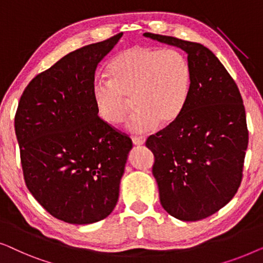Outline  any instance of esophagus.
Here are the masks:
<instances>
[{
    "mask_svg": "<svg viewBox=\"0 0 263 263\" xmlns=\"http://www.w3.org/2000/svg\"><path fill=\"white\" fill-rule=\"evenodd\" d=\"M132 142L135 145L140 146V145H143V144H145V138H144V137H133Z\"/></svg>",
    "mask_w": 263,
    "mask_h": 263,
    "instance_id": "obj_1",
    "label": "esophagus"
}]
</instances>
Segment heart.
Masks as SVG:
<instances>
[{"instance_id": "heart-1", "label": "heart", "mask_w": 263, "mask_h": 263, "mask_svg": "<svg viewBox=\"0 0 263 263\" xmlns=\"http://www.w3.org/2000/svg\"><path fill=\"white\" fill-rule=\"evenodd\" d=\"M109 80L91 86L95 112L108 125L127 120L132 133L153 131L158 124L170 125L181 116L191 89V66L179 51L136 45L121 51L107 66Z\"/></svg>"}]
</instances>
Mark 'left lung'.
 <instances>
[{
	"mask_svg": "<svg viewBox=\"0 0 263 263\" xmlns=\"http://www.w3.org/2000/svg\"><path fill=\"white\" fill-rule=\"evenodd\" d=\"M144 36L183 50L192 73L181 116L146 140L161 205L180 220L204 219L227 205L241 184L249 139L242 96L204 45L153 33Z\"/></svg>",
	"mask_w": 263,
	"mask_h": 263,
	"instance_id": "8db88e82",
	"label": "left lung"
}]
</instances>
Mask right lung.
I'll return each instance as SVG.
<instances>
[{
	"mask_svg": "<svg viewBox=\"0 0 263 263\" xmlns=\"http://www.w3.org/2000/svg\"><path fill=\"white\" fill-rule=\"evenodd\" d=\"M121 35L59 59L28 83L17 106L15 135L26 186L65 223L105 219L119 198L132 140L100 119L91 86L98 64Z\"/></svg>",
	"mask_w": 263,
	"mask_h": 263,
	"instance_id": "1",
	"label": "right lung"
}]
</instances>
